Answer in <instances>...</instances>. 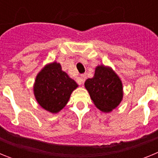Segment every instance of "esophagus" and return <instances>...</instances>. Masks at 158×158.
Masks as SVG:
<instances>
[{
  "instance_id": "obj_1",
  "label": "esophagus",
  "mask_w": 158,
  "mask_h": 158,
  "mask_svg": "<svg viewBox=\"0 0 158 158\" xmlns=\"http://www.w3.org/2000/svg\"><path fill=\"white\" fill-rule=\"evenodd\" d=\"M85 79H86V75L84 73V74H81L80 76V78H79V81H78V83L79 85H83L85 81Z\"/></svg>"
}]
</instances>
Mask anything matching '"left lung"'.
Here are the masks:
<instances>
[{"mask_svg": "<svg viewBox=\"0 0 158 158\" xmlns=\"http://www.w3.org/2000/svg\"><path fill=\"white\" fill-rule=\"evenodd\" d=\"M85 86L95 105L102 111L109 112L122 100V82L109 67H96L94 77L87 79Z\"/></svg>", "mask_w": 158, "mask_h": 158, "instance_id": "obj_1", "label": "left lung"}]
</instances>
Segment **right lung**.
<instances>
[{"label": "right lung", "instance_id": "1", "mask_svg": "<svg viewBox=\"0 0 158 158\" xmlns=\"http://www.w3.org/2000/svg\"><path fill=\"white\" fill-rule=\"evenodd\" d=\"M77 87L76 82L62 70L61 65L53 62L37 75L34 93L42 107L51 113H57L65 107Z\"/></svg>", "mask_w": 158, "mask_h": 158}]
</instances>
